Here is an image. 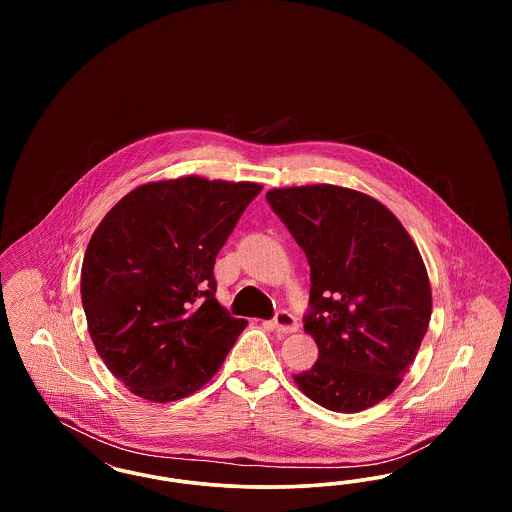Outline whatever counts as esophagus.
<instances>
[{
	"instance_id": "obj_1",
	"label": "esophagus",
	"mask_w": 512,
	"mask_h": 512,
	"mask_svg": "<svg viewBox=\"0 0 512 512\" xmlns=\"http://www.w3.org/2000/svg\"><path fill=\"white\" fill-rule=\"evenodd\" d=\"M270 326H272V330H276L280 334H293V332L299 330L297 318L293 317L292 313H288V311L276 313V317L270 322Z\"/></svg>"
}]
</instances>
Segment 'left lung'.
I'll return each mask as SVG.
<instances>
[{
	"label": "left lung",
	"mask_w": 512,
	"mask_h": 512,
	"mask_svg": "<svg viewBox=\"0 0 512 512\" xmlns=\"http://www.w3.org/2000/svg\"><path fill=\"white\" fill-rule=\"evenodd\" d=\"M311 267L305 332L318 345L297 388L320 407L359 413L397 390L432 315V288L405 226L370 195L332 186L267 192Z\"/></svg>",
	"instance_id": "8db88e82"
}]
</instances>
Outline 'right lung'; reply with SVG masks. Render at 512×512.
<instances>
[{
    "label": "right lung",
    "instance_id": "1",
    "mask_svg": "<svg viewBox=\"0 0 512 512\" xmlns=\"http://www.w3.org/2000/svg\"><path fill=\"white\" fill-rule=\"evenodd\" d=\"M255 182L180 176L138 186L99 222L80 293L88 332L115 378L151 403L203 388L247 320L215 299V259Z\"/></svg>",
    "mask_w": 512,
    "mask_h": 512
}]
</instances>
